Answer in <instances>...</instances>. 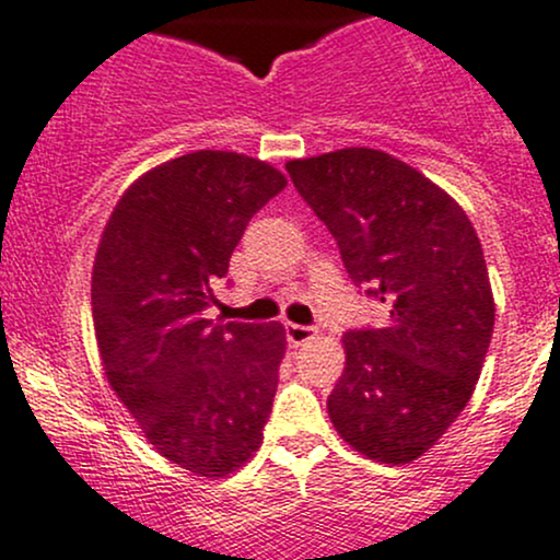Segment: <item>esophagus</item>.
<instances>
[{
  "instance_id": "34e87169",
  "label": "esophagus",
  "mask_w": 560,
  "mask_h": 560,
  "mask_svg": "<svg viewBox=\"0 0 560 560\" xmlns=\"http://www.w3.org/2000/svg\"><path fill=\"white\" fill-rule=\"evenodd\" d=\"M316 329L303 327V325H287V338H290L292 346H305L308 340H314Z\"/></svg>"
}]
</instances>
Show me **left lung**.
<instances>
[{
    "instance_id": "left-lung-1",
    "label": "left lung",
    "mask_w": 560,
    "mask_h": 560,
    "mask_svg": "<svg viewBox=\"0 0 560 560\" xmlns=\"http://www.w3.org/2000/svg\"><path fill=\"white\" fill-rule=\"evenodd\" d=\"M287 172L351 281L386 308L384 327L343 335L329 421L373 462H416L469 402L491 343L497 303L478 233L443 187L384 150L346 147Z\"/></svg>"
}]
</instances>
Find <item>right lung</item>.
Listing matches in <instances>:
<instances>
[{"label":"right lung","instance_id":"obj_1","mask_svg":"<svg viewBox=\"0 0 560 560\" xmlns=\"http://www.w3.org/2000/svg\"><path fill=\"white\" fill-rule=\"evenodd\" d=\"M287 187L270 163L198 150L128 185L91 276L112 392L163 458L206 480L244 467L273 408L284 325H211L203 308L252 217Z\"/></svg>","mask_w":560,"mask_h":560}]
</instances>
